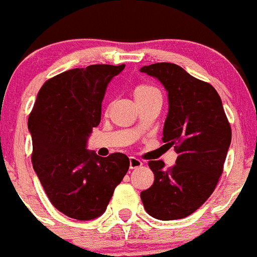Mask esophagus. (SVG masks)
I'll list each match as a JSON object with an SVG mask.
<instances>
[{
    "label": "esophagus",
    "mask_w": 257,
    "mask_h": 257,
    "mask_svg": "<svg viewBox=\"0 0 257 257\" xmlns=\"http://www.w3.org/2000/svg\"><path fill=\"white\" fill-rule=\"evenodd\" d=\"M142 165H144V163H142V161H140L139 158H136V157H131V158H129V167H131V169H137V167H141Z\"/></svg>",
    "instance_id": "1"
}]
</instances>
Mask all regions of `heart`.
Instances as JSON below:
<instances>
[{
    "instance_id": "b5f03b06",
    "label": "heart",
    "mask_w": 257,
    "mask_h": 257,
    "mask_svg": "<svg viewBox=\"0 0 257 257\" xmlns=\"http://www.w3.org/2000/svg\"><path fill=\"white\" fill-rule=\"evenodd\" d=\"M152 91H157V90H155L154 87H150V86H140V87L136 88L135 95H142V94H148V92Z\"/></svg>"
}]
</instances>
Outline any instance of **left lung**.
<instances>
[{
  "label": "left lung",
  "instance_id": "1",
  "mask_svg": "<svg viewBox=\"0 0 257 257\" xmlns=\"http://www.w3.org/2000/svg\"><path fill=\"white\" fill-rule=\"evenodd\" d=\"M140 72L158 79L167 91L162 140L175 145L178 153L176 165L169 170L163 161L149 162L154 184L141 192L142 204L157 219L185 218L214 191L231 144V128L215 88L182 66L157 62Z\"/></svg>",
  "mask_w": 257,
  "mask_h": 257
}]
</instances>
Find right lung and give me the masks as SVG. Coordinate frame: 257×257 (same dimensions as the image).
I'll return each instance as SVG.
<instances>
[{"label": "right lung", "instance_id": "right-lung-1", "mask_svg": "<svg viewBox=\"0 0 257 257\" xmlns=\"http://www.w3.org/2000/svg\"><path fill=\"white\" fill-rule=\"evenodd\" d=\"M125 65L72 69L45 82L29 117L32 166L49 201L70 218L95 219L129 169V158L86 149L102 116L105 90Z\"/></svg>", "mask_w": 257, "mask_h": 257}]
</instances>
